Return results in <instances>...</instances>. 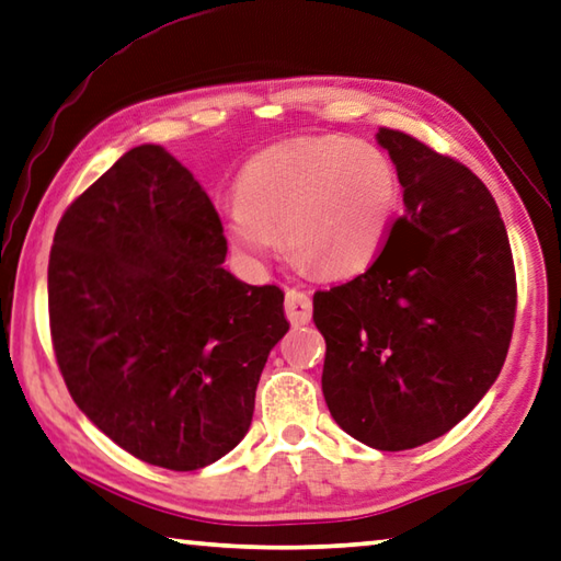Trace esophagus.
Here are the masks:
<instances>
[{"label":"esophagus","instance_id":"obj_1","mask_svg":"<svg viewBox=\"0 0 561 561\" xmlns=\"http://www.w3.org/2000/svg\"><path fill=\"white\" fill-rule=\"evenodd\" d=\"M311 297L307 291L299 289H289L287 299H284V311H287V319L294 325H304L311 321Z\"/></svg>","mask_w":561,"mask_h":561}]
</instances>
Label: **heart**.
Masks as SVG:
<instances>
[{
	"instance_id": "1",
	"label": "heart",
	"mask_w": 561,
	"mask_h": 561,
	"mask_svg": "<svg viewBox=\"0 0 561 561\" xmlns=\"http://www.w3.org/2000/svg\"><path fill=\"white\" fill-rule=\"evenodd\" d=\"M400 203L387 151L351 137H301L254 154L226 210V238L264 262L284 236L289 260L325 279L363 272L378 257Z\"/></svg>"
}]
</instances>
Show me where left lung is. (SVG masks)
Instances as JSON below:
<instances>
[{"label":"left lung","instance_id":"obj_1","mask_svg":"<svg viewBox=\"0 0 561 561\" xmlns=\"http://www.w3.org/2000/svg\"><path fill=\"white\" fill-rule=\"evenodd\" d=\"M404 213L358 277L313 294L325 339L321 387L353 439L404 451L483 400L513 339L517 287L505 222L461 161L380 127Z\"/></svg>","mask_w":561,"mask_h":561}]
</instances>
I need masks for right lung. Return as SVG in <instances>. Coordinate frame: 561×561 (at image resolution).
Segmentation results:
<instances>
[{
    "label": "right lung",
    "mask_w": 561,
    "mask_h": 561,
    "mask_svg": "<svg viewBox=\"0 0 561 561\" xmlns=\"http://www.w3.org/2000/svg\"><path fill=\"white\" fill-rule=\"evenodd\" d=\"M208 193L159 145L122 154L60 218L48 260L56 363L127 454L196 471L248 434L284 291L222 267Z\"/></svg>",
    "instance_id": "obj_1"
}]
</instances>
